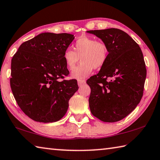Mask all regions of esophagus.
I'll use <instances>...</instances> for the list:
<instances>
[{
	"label": "esophagus",
	"instance_id": "1",
	"mask_svg": "<svg viewBox=\"0 0 160 160\" xmlns=\"http://www.w3.org/2000/svg\"><path fill=\"white\" fill-rule=\"evenodd\" d=\"M85 82H86V81L85 80H78V85H79L80 87L83 85Z\"/></svg>",
	"mask_w": 160,
	"mask_h": 160
}]
</instances>
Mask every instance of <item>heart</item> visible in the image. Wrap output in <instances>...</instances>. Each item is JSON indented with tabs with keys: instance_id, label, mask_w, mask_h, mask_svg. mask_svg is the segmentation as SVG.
I'll use <instances>...</instances> for the list:
<instances>
[{
	"instance_id": "1",
	"label": "heart",
	"mask_w": 160,
	"mask_h": 160,
	"mask_svg": "<svg viewBox=\"0 0 160 160\" xmlns=\"http://www.w3.org/2000/svg\"><path fill=\"white\" fill-rule=\"evenodd\" d=\"M72 50L71 49L66 50L63 59L68 70L72 71L80 58L82 63L72 73V77L75 79H85L94 68L102 67L108 59V49L106 43L92 37L79 38L72 45Z\"/></svg>"
}]
</instances>
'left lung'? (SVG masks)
<instances>
[{
  "label": "left lung",
  "instance_id": "obj_1",
  "mask_svg": "<svg viewBox=\"0 0 160 160\" xmlns=\"http://www.w3.org/2000/svg\"><path fill=\"white\" fill-rule=\"evenodd\" d=\"M99 38L108 49L106 62L87 83L91 88L92 114L106 122H115L136 108L143 94L146 63L139 45L118 28L88 31Z\"/></svg>",
  "mask_w": 160,
  "mask_h": 160
}]
</instances>
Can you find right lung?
Instances as JSON below:
<instances>
[{
  "label": "right lung",
  "instance_id": "1",
  "mask_svg": "<svg viewBox=\"0 0 160 160\" xmlns=\"http://www.w3.org/2000/svg\"><path fill=\"white\" fill-rule=\"evenodd\" d=\"M73 35L42 33L19 46L12 59V92L19 108L28 117L40 122L62 119L68 101L78 89L69 75L63 52Z\"/></svg>",
  "mask_w": 160,
  "mask_h": 160
}]
</instances>
